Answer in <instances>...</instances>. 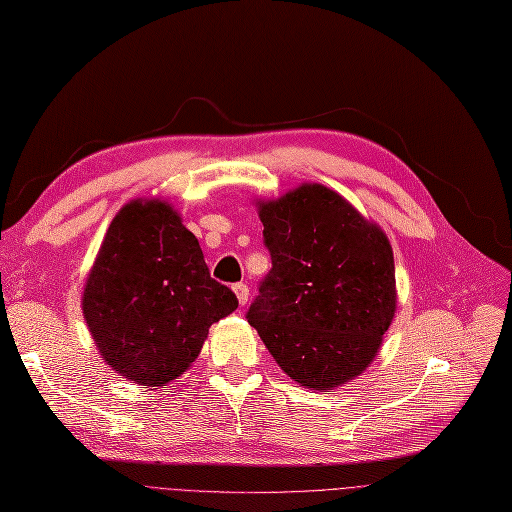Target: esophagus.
<instances>
[{"instance_id": "34e87169", "label": "esophagus", "mask_w": 512, "mask_h": 512, "mask_svg": "<svg viewBox=\"0 0 512 512\" xmlns=\"http://www.w3.org/2000/svg\"><path fill=\"white\" fill-rule=\"evenodd\" d=\"M235 294H237V299H239V305H245L247 303V299H250V290H247V286L245 284H235Z\"/></svg>"}]
</instances>
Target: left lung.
Segmentation results:
<instances>
[{
  "mask_svg": "<svg viewBox=\"0 0 512 512\" xmlns=\"http://www.w3.org/2000/svg\"><path fill=\"white\" fill-rule=\"evenodd\" d=\"M256 207L273 269L247 322L294 382L333 391L371 365L395 318L391 241L320 183Z\"/></svg>",
  "mask_w": 512,
  "mask_h": 512,
  "instance_id": "obj_1",
  "label": "left lung"
}]
</instances>
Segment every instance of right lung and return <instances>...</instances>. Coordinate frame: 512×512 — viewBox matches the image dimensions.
Masks as SVG:
<instances>
[{"label":"right lung","mask_w":512,"mask_h":512,"mask_svg":"<svg viewBox=\"0 0 512 512\" xmlns=\"http://www.w3.org/2000/svg\"><path fill=\"white\" fill-rule=\"evenodd\" d=\"M91 339L115 374L166 386L196 361L239 301L215 282L198 239L162 198H136L108 226L83 288Z\"/></svg>","instance_id":"right-lung-1"}]
</instances>
